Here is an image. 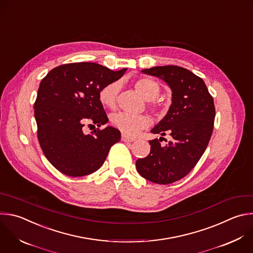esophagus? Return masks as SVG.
Segmentation results:
<instances>
[{"label": "esophagus", "instance_id": "obj_1", "mask_svg": "<svg viewBox=\"0 0 253 253\" xmlns=\"http://www.w3.org/2000/svg\"><path fill=\"white\" fill-rule=\"evenodd\" d=\"M121 140L123 142H133V141H135V138L134 137H130V136L126 135V134H122Z\"/></svg>", "mask_w": 253, "mask_h": 253}]
</instances>
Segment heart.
<instances>
[{
  "mask_svg": "<svg viewBox=\"0 0 253 253\" xmlns=\"http://www.w3.org/2000/svg\"><path fill=\"white\" fill-rule=\"evenodd\" d=\"M134 86L137 91H139L143 97L147 100L149 109L156 117H162L165 113V109L156 98L161 92L160 84L148 77H142L135 81ZM120 91V82L112 81L104 85L98 93V98L100 103L110 109H114L117 105L118 94ZM112 124L122 131L123 133L133 136L136 135L140 130L145 129L150 126L151 119L146 114L132 115L124 112H119L111 117Z\"/></svg>",
  "mask_w": 253,
  "mask_h": 253,
  "instance_id": "obj_1",
  "label": "heart"
}]
</instances>
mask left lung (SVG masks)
I'll list each match as a JSON object with an SVG mask.
<instances>
[{
    "instance_id": "1",
    "label": "left lung",
    "mask_w": 253,
    "mask_h": 253,
    "mask_svg": "<svg viewBox=\"0 0 253 253\" xmlns=\"http://www.w3.org/2000/svg\"><path fill=\"white\" fill-rule=\"evenodd\" d=\"M143 73L157 76L172 89V104L166 116L151 130L169 134L172 140L149 141L150 154L136 161L138 173L148 181L168 185L186 177L205 153L213 130L215 108L205 81L177 65L155 66Z\"/></svg>"
}]
</instances>
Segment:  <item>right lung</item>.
<instances>
[{"instance_id": "1", "label": "right lung", "mask_w": 253, "mask_h": 253, "mask_svg": "<svg viewBox=\"0 0 253 253\" xmlns=\"http://www.w3.org/2000/svg\"><path fill=\"white\" fill-rule=\"evenodd\" d=\"M94 62H74L51 69L42 80L35 102L38 139L49 163L69 177L89 175L103 165L112 145L120 141L99 101V90L126 71ZM85 126L99 128L86 135Z\"/></svg>"}]
</instances>
